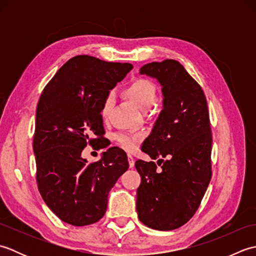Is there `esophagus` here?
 <instances>
[{"instance_id":"34e87169","label":"esophagus","mask_w":256,"mask_h":256,"mask_svg":"<svg viewBox=\"0 0 256 256\" xmlns=\"http://www.w3.org/2000/svg\"><path fill=\"white\" fill-rule=\"evenodd\" d=\"M128 166H130V168H133L134 165H135L134 157H133L132 155H128Z\"/></svg>"}]
</instances>
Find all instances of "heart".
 <instances>
[{
	"label": "heart",
	"instance_id": "1",
	"mask_svg": "<svg viewBox=\"0 0 256 256\" xmlns=\"http://www.w3.org/2000/svg\"><path fill=\"white\" fill-rule=\"evenodd\" d=\"M124 94L133 102L135 106L143 112L148 111L155 104L157 99V90L155 84L152 81L144 78H138L132 81L125 88ZM113 94H108L106 96L104 101H103L101 108V116L103 118H106L108 116L113 106ZM140 138H142L140 135H131L126 133H120L116 135V140L118 145L126 150H132L138 145Z\"/></svg>",
	"mask_w": 256,
	"mask_h": 256
}]
</instances>
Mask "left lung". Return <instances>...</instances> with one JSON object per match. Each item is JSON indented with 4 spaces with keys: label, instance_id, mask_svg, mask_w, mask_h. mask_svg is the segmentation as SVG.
I'll return each mask as SVG.
<instances>
[{
    "label": "left lung",
    "instance_id": "obj_1",
    "mask_svg": "<svg viewBox=\"0 0 256 256\" xmlns=\"http://www.w3.org/2000/svg\"><path fill=\"white\" fill-rule=\"evenodd\" d=\"M162 86V110L142 150L154 162L136 160L138 219L155 230H174L194 214L211 179L212 135L201 86L180 62L166 59L140 69ZM162 158H166L164 161Z\"/></svg>",
    "mask_w": 256,
    "mask_h": 256
}]
</instances>
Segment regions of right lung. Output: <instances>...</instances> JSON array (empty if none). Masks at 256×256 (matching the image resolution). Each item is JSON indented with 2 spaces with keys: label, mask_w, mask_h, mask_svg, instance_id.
<instances>
[{
  "label": "right lung",
  "mask_w": 256,
  "mask_h": 256,
  "mask_svg": "<svg viewBox=\"0 0 256 256\" xmlns=\"http://www.w3.org/2000/svg\"><path fill=\"white\" fill-rule=\"evenodd\" d=\"M132 68L126 62L76 56L58 70L38 101L32 142L38 190L66 224L84 226L99 221L108 192L128 170V156L116 146L92 164L81 153L86 144L104 148L103 101Z\"/></svg>",
  "instance_id": "add662e5"
}]
</instances>
